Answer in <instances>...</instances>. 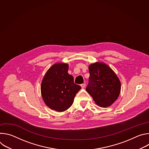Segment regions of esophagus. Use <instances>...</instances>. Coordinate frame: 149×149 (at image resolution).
Returning <instances> with one entry per match:
<instances>
[{
	"label": "esophagus",
	"instance_id": "1",
	"mask_svg": "<svg viewBox=\"0 0 149 149\" xmlns=\"http://www.w3.org/2000/svg\"><path fill=\"white\" fill-rule=\"evenodd\" d=\"M86 84H81V87H82V88H84L85 87H86Z\"/></svg>",
	"mask_w": 149,
	"mask_h": 149
}]
</instances>
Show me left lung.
<instances>
[{"mask_svg": "<svg viewBox=\"0 0 149 149\" xmlns=\"http://www.w3.org/2000/svg\"><path fill=\"white\" fill-rule=\"evenodd\" d=\"M89 84L87 91L95 104L101 107H107L118 98L121 91V82L114 71L102 62L89 65Z\"/></svg>", "mask_w": 149, "mask_h": 149, "instance_id": "1", "label": "left lung"}]
</instances>
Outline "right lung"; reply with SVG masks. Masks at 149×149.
I'll return each mask as SVG.
<instances>
[{
	"instance_id": "add662e5",
	"label": "right lung",
	"mask_w": 149,
	"mask_h": 149,
	"mask_svg": "<svg viewBox=\"0 0 149 149\" xmlns=\"http://www.w3.org/2000/svg\"><path fill=\"white\" fill-rule=\"evenodd\" d=\"M68 67L66 63H55L47 71L41 82L40 91L44 102L51 110L58 112L68 109L81 88L68 73Z\"/></svg>"
}]
</instances>
